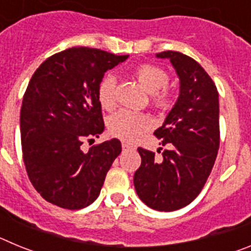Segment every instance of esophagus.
Masks as SVG:
<instances>
[{
    "mask_svg": "<svg viewBox=\"0 0 251 251\" xmlns=\"http://www.w3.org/2000/svg\"><path fill=\"white\" fill-rule=\"evenodd\" d=\"M122 148H123V151H126V150H132L133 146L129 145V143H127V142H123V143H122Z\"/></svg>",
    "mask_w": 251,
    "mask_h": 251,
    "instance_id": "1",
    "label": "esophagus"
}]
</instances>
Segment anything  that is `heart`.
Wrapping results in <instances>:
<instances>
[{
  "instance_id": "1",
  "label": "heart",
  "mask_w": 251,
  "mask_h": 251,
  "mask_svg": "<svg viewBox=\"0 0 251 251\" xmlns=\"http://www.w3.org/2000/svg\"><path fill=\"white\" fill-rule=\"evenodd\" d=\"M134 76L147 92L152 93L153 105L168 109L172 104V93L165 88L168 83L167 73L152 64H142L134 70ZM115 77L106 75L98 86V100L104 109H112L115 104ZM109 132L123 141L132 142L150 128V119L142 113L119 110L113 114L108 123Z\"/></svg>"
}]
</instances>
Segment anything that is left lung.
Segmentation results:
<instances>
[{"label": "left lung", "instance_id": "1", "mask_svg": "<svg viewBox=\"0 0 251 251\" xmlns=\"http://www.w3.org/2000/svg\"><path fill=\"white\" fill-rule=\"evenodd\" d=\"M170 59L179 79V95L162 127L154 130L166 146L163 158L139 147L141 167L134 188L153 210L175 211L191 203L211 174L220 146L219 93L200 64L178 51L156 54ZM162 150V148H161Z\"/></svg>", "mask_w": 251, "mask_h": 251}]
</instances>
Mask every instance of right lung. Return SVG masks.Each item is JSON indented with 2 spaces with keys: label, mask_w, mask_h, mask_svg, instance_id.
<instances>
[{
  "label": "right lung",
  "mask_w": 251,
  "mask_h": 251,
  "mask_svg": "<svg viewBox=\"0 0 251 251\" xmlns=\"http://www.w3.org/2000/svg\"><path fill=\"white\" fill-rule=\"evenodd\" d=\"M128 59L99 49L72 48L37 68L22 99V158L31 183L48 202L68 210L97 200L113 161L117 138L81 150L104 130L98 86L106 70Z\"/></svg>",
  "instance_id": "obj_1"
}]
</instances>
